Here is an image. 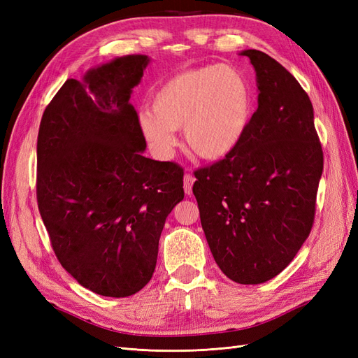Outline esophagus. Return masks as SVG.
<instances>
[{
    "mask_svg": "<svg viewBox=\"0 0 358 358\" xmlns=\"http://www.w3.org/2000/svg\"><path fill=\"white\" fill-rule=\"evenodd\" d=\"M194 182H196V178H194L192 175H189V173H187V175L183 176V188H185L187 196H191V194H192Z\"/></svg>",
    "mask_w": 358,
    "mask_h": 358,
    "instance_id": "1",
    "label": "esophagus"
}]
</instances>
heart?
I'll return each mask as SVG.
<instances>
[{"mask_svg":"<svg viewBox=\"0 0 358 358\" xmlns=\"http://www.w3.org/2000/svg\"><path fill=\"white\" fill-rule=\"evenodd\" d=\"M251 116V91L243 76L229 66L178 73L152 96V112L140 115V128L161 155L176 145V129L191 154L221 159L241 142Z\"/></svg>","mask_w":358,"mask_h":358,"instance_id":"heart-1","label":"heart"}]
</instances>
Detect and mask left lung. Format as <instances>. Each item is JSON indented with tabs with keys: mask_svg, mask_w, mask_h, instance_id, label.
Listing matches in <instances>:
<instances>
[{
	"mask_svg": "<svg viewBox=\"0 0 358 358\" xmlns=\"http://www.w3.org/2000/svg\"><path fill=\"white\" fill-rule=\"evenodd\" d=\"M258 109L225 158L194 171L203 231L222 273L263 284L292 262L312 230L324 157L308 94L255 49Z\"/></svg>",
	"mask_w": 358,
	"mask_h": 358,
	"instance_id": "1",
	"label": "left lung"
}]
</instances>
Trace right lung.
I'll return each instance as SVG.
<instances>
[{"label": "right lung", "mask_w": 358, "mask_h": 358, "mask_svg": "<svg viewBox=\"0 0 358 358\" xmlns=\"http://www.w3.org/2000/svg\"><path fill=\"white\" fill-rule=\"evenodd\" d=\"M149 58L128 55L69 79L43 113L37 203L58 262L106 297H128L154 275L167 215L183 200V169L142 155L129 103Z\"/></svg>", "instance_id": "1"}]
</instances>
